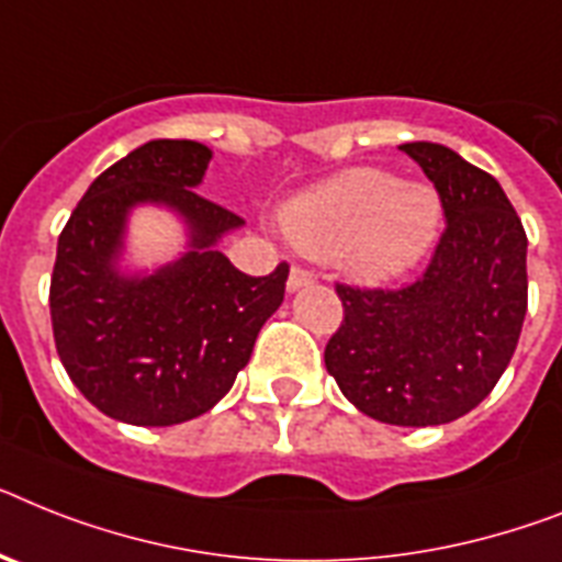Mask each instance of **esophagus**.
Segmentation results:
<instances>
[{"label": "esophagus", "mask_w": 562, "mask_h": 562, "mask_svg": "<svg viewBox=\"0 0 562 562\" xmlns=\"http://www.w3.org/2000/svg\"><path fill=\"white\" fill-rule=\"evenodd\" d=\"M313 281H315L313 272L304 270V267H292V270H290V278H286V290L295 292V290H301V286L313 284Z\"/></svg>", "instance_id": "1"}]
</instances>
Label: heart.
I'll return each mask as SVG.
<instances>
[{
	"mask_svg": "<svg viewBox=\"0 0 562 562\" xmlns=\"http://www.w3.org/2000/svg\"><path fill=\"white\" fill-rule=\"evenodd\" d=\"M286 238L318 261H338L364 284L398 278L425 258L442 203L425 183H398L382 169H345L286 201Z\"/></svg>",
	"mask_w": 562,
	"mask_h": 562,
	"instance_id": "heart-1",
	"label": "heart"
}]
</instances>
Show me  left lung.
Here are the masks:
<instances>
[{"instance_id":"8db88e82","label":"left lung","mask_w":562,"mask_h":562,"mask_svg":"<svg viewBox=\"0 0 562 562\" xmlns=\"http://www.w3.org/2000/svg\"><path fill=\"white\" fill-rule=\"evenodd\" d=\"M398 148L437 187L442 238L414 284H336L345 322L324 364L361 414L425 428L474 411L508 368L528 307V238L488 171L439 143Z\"/></svg>"}]
</instances>
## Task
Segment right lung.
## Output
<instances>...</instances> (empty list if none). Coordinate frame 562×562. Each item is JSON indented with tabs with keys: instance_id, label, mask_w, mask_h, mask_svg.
<instances>
[{
	"instance_id": "obj_1",
	"label": "right lung",
	"mask_w": 562,
	"mask_h": 562,
	"mask_svg": "<svg viewBox=\"0 0 562 562\" xmlns=\"http://www.w3.org/2000/svg\"><path fill=\"white\" fill-rule=\"evenodd\" d=\"M209 160L203 143H143L88 187L59 235L50 276L57 353L82 396L111 419L166 428L206 414L284 301L286 263L252 278L217 249L244 217L194 192ZM140 202L183 216L190 249L155 273L128 277L116 261L127 212Z\"/></svg>"
}]
</instances>
